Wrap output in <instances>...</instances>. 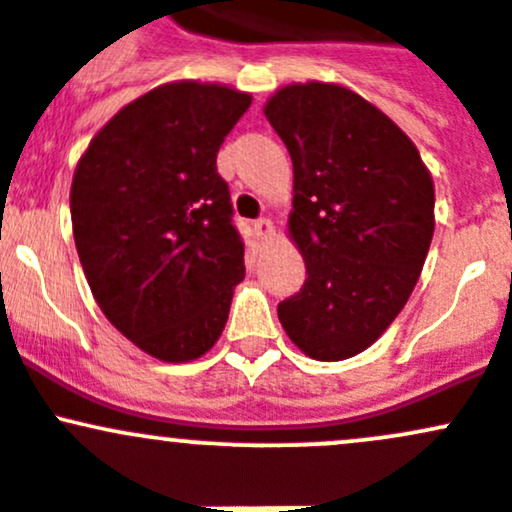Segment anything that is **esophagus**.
Instances as JSON below:
<instances>
[{"instance_id":"34e87169","label":"esophagus","mask_w":512,"mask_h":512,"mask_svg":"<svg viewBox=\"0 0 512 512\" xmlns=\"http://www.w3.org/2000/svg\"><path fill=\"white\" fill-rule=\"evenodd\" d=\"M255 232L260 240H270V237L275 235V225H272L270 218H260L255 220Z\"/></svg>"}]
</instances>
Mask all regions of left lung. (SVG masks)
I'll return each instance as SVG.
<instances>
[{
	"label": "left lung",
	"instance_id": "1",
	"mask_svg": "<svg viewBox=\"0 0 512 512\" xmlns=\"http://www.w3.org/2000/svg\"><path fill=\"white\" fill-rule=\"evenodd\" d=\"M265 116L294 170L289 240L307 280L277 307L309 359L369 349L409 302L433 227V178L381 108L342 84H287Z\"/></svg>",
	"mask_w": 512,
	"mask_h": 512
}]
</instances>
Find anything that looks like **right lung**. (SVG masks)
I'll return each instance as SVG.
<instances>
[{"label":"right lung","instance_id":"obj_1","mask_svg":"<svg viewBox=\"0 0 512 512\" xmlns=\"http://www.w3.org/2000/svg\"><path fill=\"white\" fill-rule=\"evenodd\" d=\"M252 96L170 81L91 138L71 180V225L108 322L153 359H200L223 334L245 242L218 151Z\"/></svg>","mask_w":512,"mask_h":512}]
</instances>
